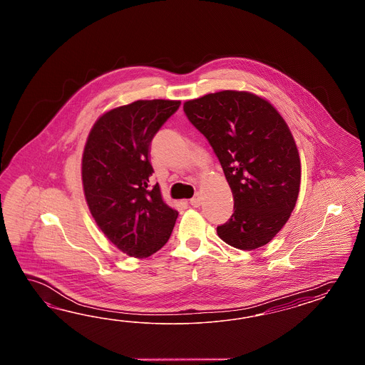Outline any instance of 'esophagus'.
Here are the masks:
<instances>
[{"label":"esophagus","instance_id":"obj_1","mask_svg":"<svg viewBox=\"0 0 365 365\" xmlns=\"http://www.w3.org/2000/svg\"><path fill=\"white\" fill-rule=\"evenodd\" d=\"M190 205H192V207H199L200 205V203H202V197H200V195L199 194H196L192 199H190V202H188Z\"/></svg>","mask_w":365,"mask_h":365}]
</instances>
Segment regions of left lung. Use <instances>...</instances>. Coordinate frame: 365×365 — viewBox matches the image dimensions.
<instances>
[{"label":"left lung","instance_id":"obj_1","mask_svg":"<svg viewBox=\"0 0 365 365\" xmlns=\"http://www.w3.org/2000/svg\"><path fill=\"white\" fill-rule=\"evenodd\" d=\"M190 123L208 140L231 187L235 211L217 227L233 248L267 244L293 212L301 160L293 134L267 100L245 91H220L188 100Z\"/></svg>","mask_w":365,"mask_h":365}]
</instances>
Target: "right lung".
Wrapping results in <instances>:
<instances>
[{
  "label": "right lung",
  "instance_id": "add662e5",
  "mask_svg": "<svg viewBox=\"0 0 365 365\" xmlns=\"http://www.w3.org/2000/svg\"><path fill=\"white\" fill-rule=\"evenodd\" d=\"M179 100H137L110 109L92 126L83 151L86 200L98 228L135 258L160 250L178 211L166 205L160 185L150 186L153 137L178 110Z\"/></svg>",
  "mask_w": 365,
  "mask_h": 365
}]
</instances>
